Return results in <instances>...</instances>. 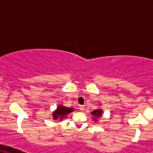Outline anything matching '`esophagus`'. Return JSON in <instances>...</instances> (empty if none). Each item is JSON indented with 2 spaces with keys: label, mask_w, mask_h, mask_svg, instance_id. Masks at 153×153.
<instances>
[{
  "label": "esophagus",
  "mask_w": 153,
  "mask_h": 153,
  "mask_svg": "<svg viewBox=\"0 0 153 153\" xmlns=\"http://www.w3.org/2000/svg\"><path fill=\"white\" fill-rule=\"evenodd\" d=\"M79 109H80V110H81V111H83L84 109H85L84 105H80V106H79Z\"/></svg>",
  "instance_id": "34e87169"
}]
</instances>
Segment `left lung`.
Here are the masks:
<instances>
[{
    "label": "left lung",
    "instance_id": "left-lung-1",
    "mask_svg": "<svg viewBox=\"0 0 153 153\" xmlns=\"http://www.w3.org/2000/svg\"><path fill=\"white\" fill-rule=\"evenodd\" d=\"M103 114V111H102V109L100 108H97L96 110H94L93 111L91 112V115H93V120L94 121H95V123L97 122V118L98 117H102V115Z\"/></svg>",
    "mask_w": 153,
    "mask_h": 153
}]
</instances>
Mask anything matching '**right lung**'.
<instances>
[{"instance_id":"right-lung-1","label":"right lung","mask_w":153,"mask_h":153,"mask_svg":"<svg viewBox=\"0 0 153 153\" xmlns=\"http://www.w3.org/2000/svg\"><path fill=\"white\" fill-rule=\"evenodd\" d=\"M74 110L75 108H68V107L64 106L62 105H58L56 110H55L52 114L53 118L55 120H59V121H61L65 117H67L69 113L74 111Z\"/></svg>"}]
</instances>
